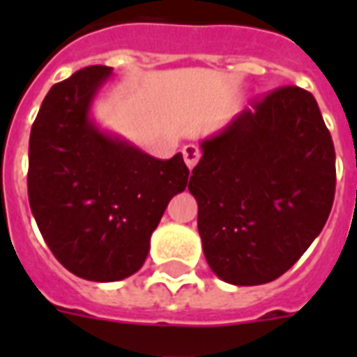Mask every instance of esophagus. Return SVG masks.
<instances>
[{
	"instance_id": "obj_1",
	"label": "esophagus",
	"mask_w": 357,
	"mask_h": 357,
	"mask_svg": "<svg viewBox=\"0 0 357 357\" xmlns=\"http://www.w3.org/2000/svg\"><path fill=\"white\" fill-rule=\"evenodd\" d=\"M200 150H198V146L195 144H187L183 146V159H185V165L189 167V170H192L195 168V165L198 161H200Z\"/></svg>"
}]
</instances>
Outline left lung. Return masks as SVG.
Masks as SVG:
<instances>
[{
	"label": "left lung",
	"instance_id": "8db88e82",
	"mask_svg": "<svg viewBox=\"0 0 357 357\" xmlns=\"http://www.w3.org/2000/svg\"><path fill=\"white\" fill-rule=\"evenodd\" d=\"M200 146L189 190L211 271L234 285L276 280L333 206L335 150L315 98L280 86Z\"/></svg>",
	"mask_w": 357,
	"mask_h": 357
}]
</instances>
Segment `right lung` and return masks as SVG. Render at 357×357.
<instances>
[{"instance_id":"obj_1","label":"right lung","mask_w":357,"mask_h":357,"mask_svg":"<svg viewBox=\"0 0 357 357\" xmlns=\"http://www.w3.org/2000/svg\"><path fill=\"white\" fill-rule=\"evenodd\" d=\"M109 66H86L53 85L29 137V206L42 237L72 274L119 282L144 265L168 202L183 192V155L161 161L91 120Z\"/></svg>"}]
</instances>
